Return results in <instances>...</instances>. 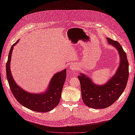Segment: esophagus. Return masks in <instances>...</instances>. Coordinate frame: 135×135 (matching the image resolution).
<instances>
[{
	"mask_svg": "<svg viewBox=\"0 0 135 135\" xmlns=\"http://www.w3.org/2000/svg\"><path fill=\"white\" fill-rule=\"evenodd\" d=\"M70 70H77L78 69V67L76 65H74V64H71L70 66Z\"/></svg>",
	"mask_w": 135,
	"mask_h": 135,
	"instance_id": "1",
	"label": "esophagus"
}]
</instances>
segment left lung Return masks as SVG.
<instances>
[{"mask_svg": "<svg viewBox=\"0 0 135 135\" xmlns=\"http://www.w3.org/2000/svg\"><path fill=\"white\" fill-rule=\"evenodd\" d=\"M107 39L109 44L117 49L120 56V65L115 74L101 85H96L82 74L78 76L83 101L87 106L94 109H103L112 105L124 91L129 78V63L126 52L119 42Z\"/></svg>", "mask_w": 135, "mask_h": 135, "instance_id": "left-lung-1", "label": "left lung"}]
</instances>
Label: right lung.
Here are the masks:
<instances>
[{
    "instance_id": "obj_1",
    "label": "right lung",
    "mask_w": 135,
    "mask_h": 135,
    "mask_svg": "<svg viewBox=\"0 0 135 135\" xmlns=\"http://www.w3.org/2000/svg\"><path fill=\"white\" fill-rule=\"evenodd\" d=\"M19 40L12 46L6 62V75L10 89L17 101L33 111L46 113L50 112L59 103L61 92L66 78V69L55 74L51 79L46 93L31 94L21 89L12 78L10 62L13 48Z\"/></svg>"
}]
</instances>
